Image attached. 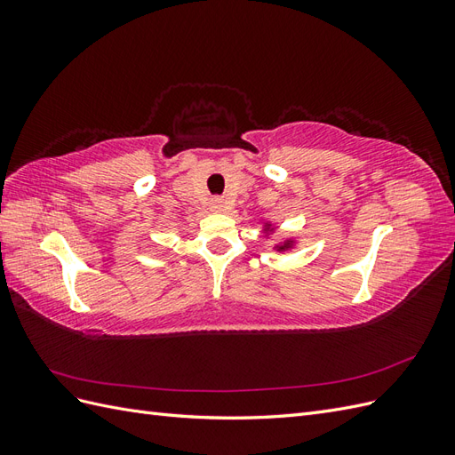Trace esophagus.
Returning <instances> with one entry per match:
<instances>
[{"label":"esophagus","instance_id":"1","mask_svg":"<svg viewBox=\"0 0 455 455\" xmlns=\"http://www.w3.org/2000/svg\"><path fill=\"white\" fill-rule=\"evenodd\" d=\"M211 209L216 211V212L224 211V209H226V201H224L222 197H212V199H211Z\"/></svg>","mask_w":455,"mask_h":455}]
</instances>
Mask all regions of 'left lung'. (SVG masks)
I'll return each instance as SVG.
<instances>
[{"instance_id":"1","label":"left lung","mask_w":455,"mask_h":455,"mask_svg":"<svg viewBox=\"0 0 455 455\" xmlns=\"http://www.w3.org/2000/svg\"><path fill=\"white\" fill-rule=\"evenodd\" d=\"M266 231H271L273 228H271V224H266V228H264ZM294 244V241H284V244H279V246H275V249H277V251H288V249H291V246Z\"/></svg>"}]
</instances>
